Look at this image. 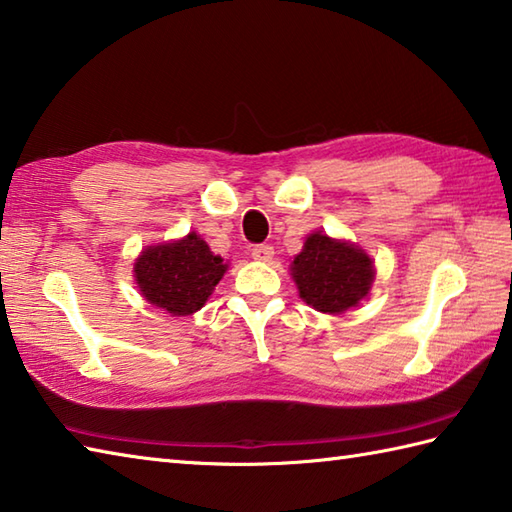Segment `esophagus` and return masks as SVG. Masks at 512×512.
<instances>
[{"label":"esophagus","instance_id":"esophagus-1","mask_svg":"<svg viewBox=\"0 0 512 512\" xmlns=\"http://www.w3.org/2000/svg\"><path fill=\"white\" fill-rule=\"evenodd\" d=\"M250 255H253V259H257V262H270V259H273V255H275V248L259 244V246H253Z\"/></svg>","mask_w":512,"mask_h":512}]
</instances>
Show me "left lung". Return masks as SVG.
Instances as JSON below:
<instances>
[{
  "label": "left lung",
  "instance_id": "obj_1",
  "mask_svg": "<svg viewBox=\"0 0 512 512\" xmlns=\"http://www.w3.org/2000/svg\"><path fill=\"white\" fill-rule=\"evenodd\" d=\"M290 275L308 306L319 313L339 315L368 295L375 268L362 248L315 230L290 264Z\"/></svg>",
  "mask_w": 512,
  "mask_h": 512
}]
</instances>
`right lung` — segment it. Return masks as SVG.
I'll return each instance as SVG.
<instances>
[{
  "instance_id": "right-lung-1",
  "label": "right lung",
  "mask_w": 512,
  "mask_h": 512,
  "mask_svg": "<svg viewBox=\"0 0 512 512\" xmlns=\"http://www.w3.org/2000/svg\"><path fill=\"white\" fill-rule=\"evenodd\" d=\"M226 270L228 264L210 253L202 237L188 233L142 250L135 259V282L146 302L173 317H186L206 304Z\"/></svg>"
}]
</instances>
